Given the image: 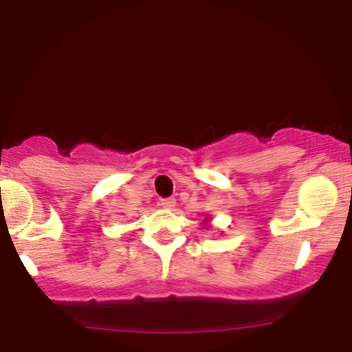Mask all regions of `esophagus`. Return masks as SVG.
<instances>
[{
  "instance_id": "1",
  "label": "esophagus",
  "mask_w": 352,
  "mask_h": 352,
  "mask_svg": "<svg viewBox=\"0 0 352 352\" xmlns=\"http://www.w3.org/2000/svg\"><path fill=\"white\" fill-rule=\"evenodd\" d=\"M175 205H177L175 199H164V200H160V207L165 208V210H172L173 207H175Z\"/></svg>"
}]
</instances>
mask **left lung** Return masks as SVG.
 Returning <instances> with one entry per match:
<instances>
[{"label": "left lung", "instance_id": "obj_1", "mask_svg": "<svg viewBox=\"0 0 352 352\" xmlns=\"http://www.w3.org/2000/svg\"><path fill=\"white\" fill-rule=\"evenodd\" d=\"M204 225H205V227H208V228H210V217H208V218H205V220H204Z\"/></svg>", "mask_w": 352, "mask_h": 352}]
</instances>
